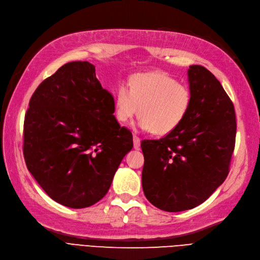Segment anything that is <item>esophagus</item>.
Masks as SVG:
<instances>
[{"label":"esophagus","mask_w":260,"mask_h":260,"mask_svg":"<svg viewBox=\"0 0 260 260\" xmlns=\"http://www.w3.org/2000/svg\"><path fill=\"white\" fill-rule=\"evenodd\" d=\"M133 142H134V148H135L136 150H138L139 147H140V138L138 136H136V135H134L133 136Z\"/></svg>","instance_id":"esophagus-1"}]
</instances>
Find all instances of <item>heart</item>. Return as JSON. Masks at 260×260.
<instances>
[{
    "label": "heart",
    "mask_w": 260,
    "mask_h": 260,
    "mask_svg": "<svg viewBox=\"0 0 260 260\" xmlns=\"http://www.w3.org/2000/svg\"><path fill=\"white\" fill-rule=\"evenodd\" d=\"M191 100L189 87L170 75L158 71L137 73L131 77L128 88L123 84L116 88L114 116L125 124L138 113L139 128L167 135L185 121Z\"/></svg>",
    "instance_id": "heart-1"
}]
</instances>
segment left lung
Returning <instances> with one entry per match:
<instances>
[{"instance_id":"8db88e82","label":"left lung","mask_w":260,"mask_h":260,"mask_svg":"<svg viewBox=\"0 0 260 260\" xmlns=\"http://www.w3.org/2000/svg\"><path fill=\"white\" fill-rule=\"evenodd\" d=\"M191 107L180 126L141 141L142 189L165 212L202 204L227 178L236 145L234 107L220 82L202 66L188 69Z\"/></svg>"}]
</instances>
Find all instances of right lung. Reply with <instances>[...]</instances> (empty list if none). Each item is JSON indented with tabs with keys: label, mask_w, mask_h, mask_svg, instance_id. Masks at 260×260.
Returning a JSON list of instances; mask_svg holds the SVG:
<instances>
[{
	"label": "right lung",
	"mask_w": 260,
	"mask_h": 260,
	"mask_svg": "<svg viewBox=\"0 0 260 260\" xmlns=\"http://www.w3.org/2000/svg\"><path fill=\"white\" fill-rule=\"evenodd\" d=\"M114 99L88 61H72L33 93L23 123V156L48 197L71 208L102 200L133 148L113 115Z\"/></svg>",
	"instance_id": "right-lung-1"
}]
</instances>
